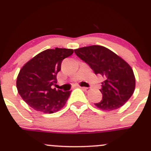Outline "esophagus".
<instances>
[{"label": "esophagus", "instance_id": "34e87169", "mask_svg": "<svg viewBox=\"0 0 151 151\" xmlns=\"http://www.w3.org/2000/svg\"><path fill=\"white\" fill-rule=\"evenodd\" d=\"M80 88L82 89V90H83L84 91H89V90H90V89L88 88H85V87H80Z\"/></svg>", "mask_w": 151, "mask_h": 151}]
</instances>
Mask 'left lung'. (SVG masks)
I'll list each match as a JSON object with an SVG mask.
<instances>
[{"label": "left lung", "instance_id": "8db88e82", "mask_svg": "<svg viewBox=\"0 0 151 151\" xmlns=\"http://www.w3.org/2000/svg\"><path fill=\"white\" fill-rule=\"evenodd\" d=\"M74 53L95 74L105 78L100 89L102 100L95 104L98 109L116 110L131 98L135 88V78L132 68L121 57L101 45L80 47Z\"/></svg>", "mask_w": 151, "mask_h": 151}]
</instances>
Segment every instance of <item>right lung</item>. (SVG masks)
<instances>
[{
	"instance_id": "1",
	"label": "right lung",
	"mask_w": 151,
	"mask_h": 151,
	"mask_svg": "<svg viewBox=\"0 0 151 151\" xmlns=\"http://www.w3.org/2000/svg\"><path fill=\"white\" fill-rule=\"evenodd\" d=\"M74 53L72 49H47L29 60L20 70L17 80L19 94L30 107L45 114L58 111L64 106L71 91L52 88L61 62Z\"/></svg>"
}]
</instances>
